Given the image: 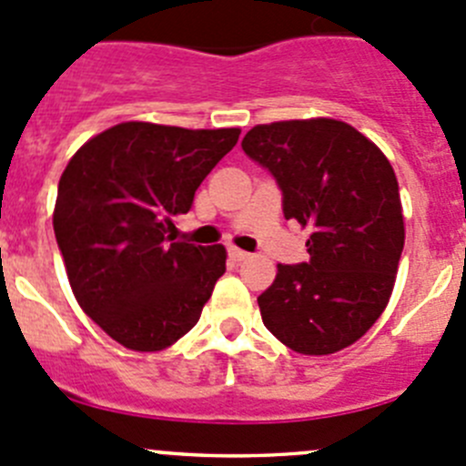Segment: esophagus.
<instances>
[{
  "instance_id": "obj_1",
  "label": "esophagus",
  "mask_w": 466,
  "mask_h": 466,
  "mask_svg": "<svg viewBox=\"0 0 466 466\" xmlns=\"http://www.w3.org/2000/svg\"><path fill=\"white\" fill-rule=\"evenodd\" d=\"M228 256H230V258H233V260H238V263H242V260H249V258H251L249 251H242V249H238V247H230Z\"/></svg>"
}]
</instances>
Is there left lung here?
<instances>
[{"label":"left lung","instance_id":"obj_1","mask_svg":"<svg viewBox=\"0 0 466 466\" xmlns=\"http://www.w3.org/2000/svg\"><path fill=\"white\" fill-rule=\"evenodd\" d=\"M242 148L277 178L286 219L311 233L309 263L277 265L258 297L265 327L299 354L350 348L387 309L405 245L391 162L325 116L254 126Z\"/></svg>","mask_w":466,"mask_h":466}]
</instances>
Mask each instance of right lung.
Masks as SVG:
<instances>
[{
    "mask_svg": "<svg viewBox=\"0 0 466 466\" xmlns=\"http://www.w3.org/2000/svg\"><path fill=\"white\" fill-rule=\"evenodd\" d=\"M238 137L240 127L126 121L66 164L52 215L66 274L84 313L123 348L167 350L201 318L226 249L169 233Z\"/></svg>",
    "mask_w": 466,
    "mask_h": 466,
    "instance_id": "1",
    "label": "right lung"
}]
</instances>
